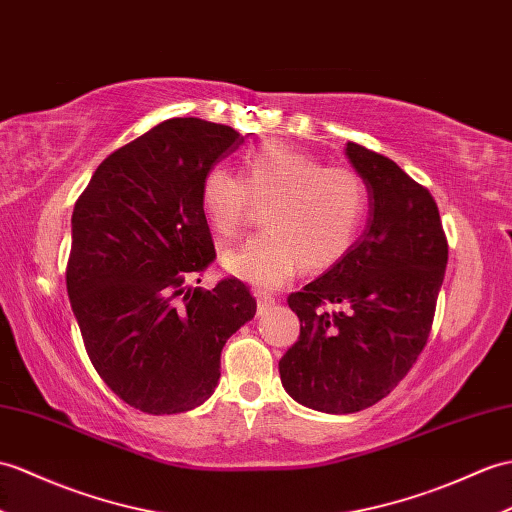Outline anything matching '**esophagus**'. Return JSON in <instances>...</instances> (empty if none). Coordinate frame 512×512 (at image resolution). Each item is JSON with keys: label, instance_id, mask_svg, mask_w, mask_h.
<instances>
[{"label": "esophagus", "instance_id": "obj_1", "mask_svg": "<svg viewBox=\"0 0 512 512\" xmlns=\"http://www.w3.org/2000/svg\"><path fill=\"white\" fill-rule=\"evenodd\" d=\"M255 296H257V314H264L266 310H270L272 305H275V299H272L270 294H266V292H255Z\"/></svg>", "mask_w": 512, "mask_h": 512}]
</instances>
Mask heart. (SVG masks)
Here are the masks:
<instances>
[{"label": "heart", "mask_w": 512, "mask_h": 512, "mask_svg": "<svg viewBox=\"0 0 512 512\" xmlns=\"http://www.w3.org/2000/svg\"><path fill=\"white\" fill-rule=\"evenodd\" d=\"M253 205H266V231L222 255L229 275L264 290L281 288L303 266L327 270L349 253L366 211V185L351 168H323L310 154L266 141L242 157L240 176L211 168L200 209L222 240L240 235Z\"/></svg>", "instance_id": "obj_1"}]
</instances>
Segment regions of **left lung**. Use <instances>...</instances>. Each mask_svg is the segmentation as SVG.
Here are the masks:
<instances>
[{"label":"left lung","instance_id":"obj_1","mask_svg":"<svg viewBox=\"0 0 512 512\" xmlns=\"http://www.w3.org/2000/svg\"><path fill=\"white\" fill-rule=\"evenodd\" d=\"M344 154L366 185V229L336 266L288 296L301 336L279 360L285 392L327 414L371 408L408 375L430 336L447 266L430 192L353 141Z\"/></svg>","mask_w":512,"mask_h":512}]
</instances>
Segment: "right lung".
Returning <instances> with one entry per match:
<instances>
[{
  "mask_svg": "<svg viewBox=\"0 0 512 512\" xmlns=\"http://www.w3.org/2000/svg\"><path fill=\"white\" fill-rule=\"evenodd\" d=\"M242 144L231 126L172 117L109 154L74 207L71 310L104 384L146 414L205 403L222 347L257 312L235 277L187 285L216 257L202 176Z\"/></svg>",
  "mask_w": 512,
  "mask_h": 512,
  "instance_id": "1",
  "label": "right lung"
}]
</instances>
